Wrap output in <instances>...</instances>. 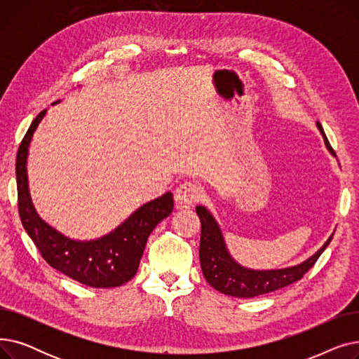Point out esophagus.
<instances>
[{
	"mask_svg": "<svg viewBox=\"0 0 359 359\" xmlns=\"http://www.w3.org/2000/svg\"><path fill=\"white\" fill-rule=\"evenodd\" d=\"M202 198L201 186L195 182H184L175 191V201L177 206H192Z\"/></svg>",
	"mask_w": 359,
	"mask_h": 359,
	"instance_id": "esophagus-1",
	"label": "esophagus"
}]
</instances>
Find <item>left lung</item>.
I'll return each mask as SVG.
<instances>
[{
	"label": "left lung",
	"mask_w": 359,
	"mask_h": 359,
	"mask_svg": "<svg viewBox=\"0 0 359 359\" xmlns=\"http://www.w3.org/2000/svg\"><path fill=\"white\" fill-rule=\"evenodd\" d=\"M317 126L322 132L326 147L333 156H336L320 122H317ZM196 214L201 219L199 260L203 276L217 291L238 298H252L268 294L299 280L314 266V263L326 250L333 237L330 236L322 249L298 266L279 271H250L237 265L230 257L227 249H225L219 227L212 215L203 206H196Z\"/></svg>",
	"instance_id": "left-lung-1"
}]
</instances>
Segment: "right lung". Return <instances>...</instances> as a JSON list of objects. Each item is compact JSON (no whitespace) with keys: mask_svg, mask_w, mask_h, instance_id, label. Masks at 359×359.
<instances>
[{"mask_svg":"<svg viewBox=\"0 0 359 359\" xmlns=\"http://www.w3.org/2000/svg\"><path fill=\"white\" fill-rule=\"evenodd\" d=\"M45 113L46 109L34 118L17 151V202L23 227L53 269L93 288L119 287L135 276L148 236L173 211L172 194L142 205L115 231L99 240L74 241L55 231L33 208L26 173L29 144Z\"/></svg>","mask_w":359,"mask_h":359,"instance_id":"1","label":"right lung"}]
</instances>
